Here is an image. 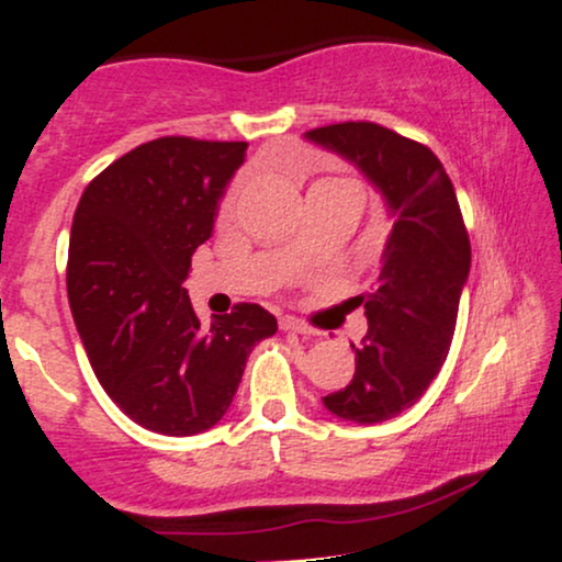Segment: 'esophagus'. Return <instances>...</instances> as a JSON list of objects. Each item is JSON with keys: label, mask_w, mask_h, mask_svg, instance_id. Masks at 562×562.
I'll return each mask as SVG.
<instances>
[{"label": "esophagus", "mask_w": 562, "mask_h": 562, "mask_svg": "<svg viewBox=\"0 0 562 562\" xmlns=\"http://www.w3.org/2000/svg\"><path fill=\"white\" fill-rule=\"evenodd\" d=\"M281 328L283 331H292V334H315V328H310L305 321L294 318V315H283Z\"/></svg>", "instance_id": "obj_1"}]
</instances>
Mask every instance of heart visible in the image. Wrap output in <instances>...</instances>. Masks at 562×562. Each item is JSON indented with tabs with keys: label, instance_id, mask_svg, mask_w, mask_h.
I'll return each instance as SVG.
<instances>
[{
	"label": "heart",
	"instance_id": "obj_1",
	"mask_svg": "<svg viewBox=\"0 0 562 562\" xmlns=\"http://www.w3.org/2000/svg\"><path fill=\"white\" fill-rule=\"evenodd\" d=\"M241 183H244V181H236L234 187H231V189L226 191V196H223V202H221V215H228L231 210H234L236 196H239V191H241Z\"/></svg>",
	"mask_w": 562,
	"mask_h": 562
}]
</instances>
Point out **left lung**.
<instances>
[{
  "instance_id": "8db88e82",
  "label": "left lung",
  "mask_w": 562,
  "mask_h": 562,
  "mask_svg": "<svg viewBox=\"0 0 562 562\" xmlns=\"http://www.w3.org/2000/svg\"><path fill=\"white\" fill-rule=\"evenodd\" d=\"M305 136L360 168L394 217L379 276L362 296L368 334L352 345L355 375L323 397L336 418L381 424L413 407L445 366L471 241L450 176L424 144L368 121L323 125Z\"/></svg>"
}]
</instances>
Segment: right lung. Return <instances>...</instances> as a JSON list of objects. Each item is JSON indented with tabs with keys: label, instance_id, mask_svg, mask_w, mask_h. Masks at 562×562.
I'll return each instance as SVG.
<instances>
[{
	"label": "right lung",
	"instance_id": "obj_1",
	"mask_svg": "<svg viewBox=\"0 0 562 562\" xmlns=\"http://www.w3.org/2000/svg\"><path fill=\"white\" fill-rule=\"evenodd\" d=\"M244 151L247 142L155 138L108 165L72 215L68 300L86 355L110 400L165 437L213 428L252 347L279 328L252 302L202 326L183 289Z\"/></svg>",
	"mask_w": 562,
	"mask_h": 562
}]
</instances>
